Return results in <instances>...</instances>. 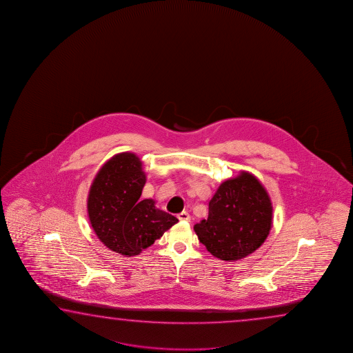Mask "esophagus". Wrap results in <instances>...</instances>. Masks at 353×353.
<instances>
[{"instance_id": "34e87169", "label": "esophagus", "mask_w": 353, "mask_h": 353, "mask_svg": "<svg viewBox=\"0 0 353 353\" xmlns=\"http://www.w3.org/2000/svg\"><path fill=\"white\" fill-rule=\"evenodd\" d=\"M178 219H179L180 221H190V215L186 211H183V212H180L179 215H178Z\"/></svg>"}]
</instances>
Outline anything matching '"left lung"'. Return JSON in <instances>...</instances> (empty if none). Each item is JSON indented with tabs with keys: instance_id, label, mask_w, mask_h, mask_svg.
Returning a JSON list of instances; mask_svg holds the SVG:
<instances>
[{
	"instance_id": "8db88e82",
	"label": "left lung",
	"mask_w": 353,
	"mask_h": 353,
	"mask_svg": "<svg viewBox=\"0 0 353 353\" xmlns=\"http://www.w3.org/2000/svg\"><path fill=\"white\" fill-rule=\"evenodd\" d=\"M273 206L262 183L242 170L225 180L210 200L209 217L194 226L214 257L234 262L263 245L272 228Z\"/></svg>"
}]
</instances>
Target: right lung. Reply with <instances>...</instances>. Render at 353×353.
I'll return each instance as SVG.
<instances>
[{
    "mask_svg": "<svg viewBox=\"0 0 353 353\" xmlns=\"http://www.w3.org/2000/svg\"><path fill=\"white\" fill-rule=\"evenodd\" d=\"M143 163L131 152L110 158L96 174L88 195V214L97 239L125 257L138 256L179 221L157 209L156 200H141Z\"/></svg>",
    "mask_w": 353,
    "mask_h": 353,
    "instance_id": "obj_1",
    "label": "right lung"
}]
</instances>
